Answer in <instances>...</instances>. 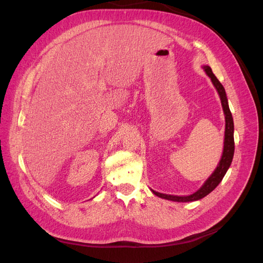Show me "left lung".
Instances as JSON below:
<instances>
[{"label":"left lung","instance_id":"left-lung-1","mask_svg":"<svg viewBox=\"0 0 263 263\" xmlns=\"http://www.w3.org/2000/svg\"><path fill=\"white\" fill-rule=\"evenodd\" d=\"M206 73L211 78V80L214 84V86L216 87V90L220 97V101H221V105H222V109H224L225 113V119H226V128H225V141H224V151H222V156L220 161L218 163V166L216 168V170L214 171V173L212 176L206 180V182L204 183V185L196 191L195 193L187 195V196H177V195H168V194H162L156 192V191L153 190V192L155 195L161 197V198H165V200H170V201H174V202H193V201H197L201 200L204 196H206L208 194H210L212 191L216 187L220 181L224 178V176L226 174L230 163L233 161V157H234V151H235V141H234V121H233V116L232 113H230V109L228 106V101H227V97H226V92L224 86L218 81V79L215 77V74L213 73V71L211 69V67L205 66L204 67Z\"/></svg>","mask_w":263,"mask_h":263}]
</instances>
